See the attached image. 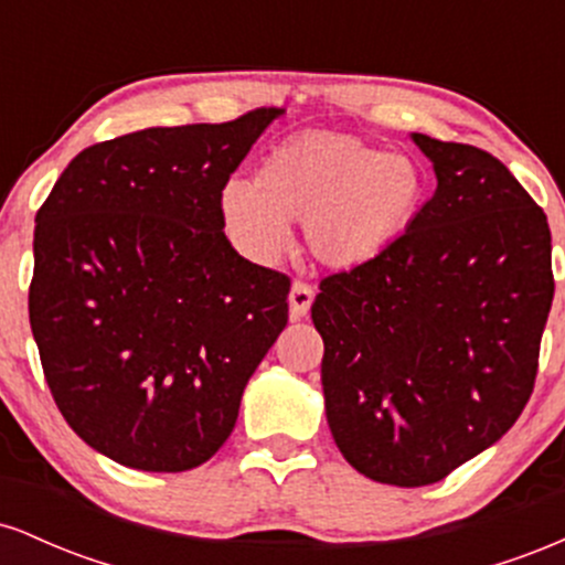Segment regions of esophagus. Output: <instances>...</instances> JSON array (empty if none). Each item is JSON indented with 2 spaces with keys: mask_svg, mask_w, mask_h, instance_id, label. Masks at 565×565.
Instances as JSON below:
<instances>
[{
  "mask_svg": "<svg viewBox=\"0 0 565 565\" xmlns=\"http://www.w3.org/2000/svg\"><path fill=\"white\" fill-rule=\"evenodd\" d=\"M316 289L305 281H295L289 289V316L291 321H300L302 316H308L310 305H313Z\"/></svg>",
  "mask_w": 565,
  "mask_h": 565,
  "instance_id": "obj_1",
  "label": "esophagus"
}]
</instances>
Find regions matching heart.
I'll list each match as a JSON object with an SVG mask.
<instances>
[{
  "mask_svg": "<svg viewBox=\"0 0 565 565\" xmlns=\"http://www.w3.org/2000/svg\"><path fill=\"white\" fill-rule=\"evenodd\" d=\"M425 193V170L406 153L355 135L302 132L260 161L255 183L225 185L220 212L249 257H276L287 223H300L310 255L348 270L380 257L414 223Z\"/></svg>",
  "mask_w": 565,
  "mask_h": 565,
  "instance_id": "b5f03b06",
  "label": "heart"
}]
</instances>
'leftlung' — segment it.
I'll return each mask as SVG.
<instances>
[{
  "mask_svg": "<svg viewBox=\"0 0 565 565\" xmlns=\"http://www.w3.org/2000/svg\"><path fill=\"white\" fill-rule=\"evenodd\" d=\"M412 140L436 170L433 199L380 257L323 278L310 308L337 449L404 489L515 425L555 295L547 215L508 167L465 142Z\"/></svg>",
  "mask_w": 565,
  "mask_h": 565,
  "instance_id": "left-lung-1",
  "label": "left lung"
}]
</instances>
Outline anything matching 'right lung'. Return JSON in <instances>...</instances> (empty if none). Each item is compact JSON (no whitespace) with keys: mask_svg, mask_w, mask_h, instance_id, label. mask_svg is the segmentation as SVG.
I'll return each mask as SVG.
<instances>
[{"mask_svg":"<svg viewBox=\"0 0 565 565\" xmlns=\"http://www.w3.org/2000/svg\"><path fill=\"white\" fill-rule=\"evenodd\" d=\"M281 114L95 142L39 206L29 319L44 380L71 430L125 468L204 465L287 327L289 276L244 260L220 212Z\"/></svg>","mask_w":565,"mask_h":565,"instance_id":"add662e5","label":"right lung"}]
</instances>
